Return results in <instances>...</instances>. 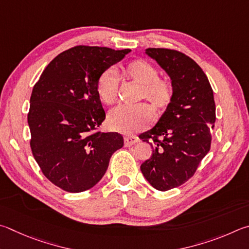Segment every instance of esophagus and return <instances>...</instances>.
Segmentation results:
<instances>
[{
    "label": "esophagus",
    "instance_id": "esophagus-1",
    "mask_svg": "<svg viewBox=\"0 0 249 249\" xmlns=\"http://www.w3.org/2000/svg\"><path fill=\"white\" fill-rule=\"evenodd\" d=\"M137 142H139L138 137H133V136L124 137V145L125 146H131L133 144H136Z\"/></svg>",
    "mask_w": 249,
    "mask_h": 249
}]
</instances>
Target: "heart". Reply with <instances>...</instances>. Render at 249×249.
<instances>
[{"instance_id": "obj_1", "label": "heart", "mask_w": 249, "mask_h": 249, "mask_svg": "<svg viewBox=\"0 0 249 249\" xmlns=\"http://www.w3.org/2000/svg\"><path fill=\"white\" fill-rule=\"evenodd\" d=\"M124 74L130 80L141 85L140 98H145L156 108L167 107L173 98L172 84L159 77L154 65L144 60H134L124 69ZM119 81L113 70H106L97 82V94L104 104L112 105L118 98ZM154 113L147 104H138L136 106H119L108 113V125L113 131L124 134L146 128Z\"/></svg>"}]
</instances>
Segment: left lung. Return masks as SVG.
Masks as SVG:
<instances>
[{
  "label": "left lung",
  "mask_w": 249,
  "mask_h": 249,
  "mask_svg": "<svg viewBox=\"0 0 249 249\" xmlns=\"http://www.w3.org/2000/svg\"><path fill=\"white\" fill-rule=\"evenodd\" d=\"M145 53L171 78L173 98L158 124L140 136L153 149L141 172L152 187L166 191L193 177L210 151L215 104L207 75L188 55L164 48Z\"/></svg>",
  "instance_id": "left-lung-1"
}]
</instances>
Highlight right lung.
Segmentation results:
<instances>
[{
  "label": "right lung",
  "instance_id": "obj_1",
  "mask_svg": "<svg viewBox=\"0 0 249 249\" xmlns=\"http://www.w3.org/2000/svg\"><path fill=\"white\" fill-rule=\"evenodd\" d=\"M130 51L73 47L56 55L34 86L27 117L33 155L43 175L68 193L94 187L124 146L121 134L94 130L106 117L98 78Z\"/></svg>",
  "mask_w": 249,
  "mask_h": 249
}]
</instances>
